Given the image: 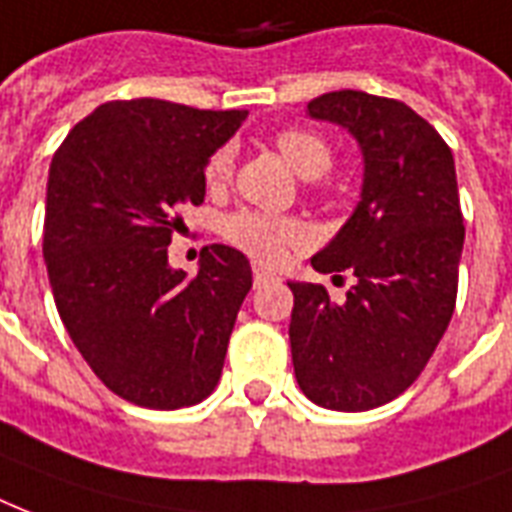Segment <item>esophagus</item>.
Listing matches in <instances>:
<instances>
[{
    "label": "esophagus",
    "mask_w": 512,
    "mask_h": 512,
    "mask_svg": "<svg viewBox=\"0 0 512 512\" xmlns=\"http://www.w3.org/2000/svg\"><path fill=\"white\" fill-rule=\"evenodd\" d=\"M272 280H277L275 272H269V269L264 267H256L253 264V285H264V283H272Z\"/></svg>",
    "instance_id": "obj_1"
}]
</instances>
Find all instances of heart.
<instances>
[{"mask_svg": "<svg viewBox=\"0 0 512 512\" xmlns=\"http://www.w3.org/2000/svg\"><path fill=\"white\" fill-rule=\"evenodd\" d=\"M275 146L277 152L283 154V160L304 178H320L323 173H328L331 162H334L331 146L310 130H280L275 136ZM229 176H232L229 149L213 152L202 168L205 186L221 189ZM221 237L229 245L248 253L251 259L264 261V264H280L288 253L310 243L312 232L296 216H275V213L243 208V211L229 213L221 219Z\"/></svg>", "mask_w": 512, "mask_h": 512, "instance_id": "heart-1", "label": "heart"}]
</instances>
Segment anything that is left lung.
I'll use <instances>...</instances> for the list:
<instances>
[{
	"mask_svg": "<svg viewBox=\"0 0 512 512\" xmlns=\"http://www.w3.org/2000/svg\"><path fill=\"white\" fill-rule=\"evenodd\" d=\"M307 112L350 130L366 170L355 213L312 256L318 272L355 275L347 299L288 283L293 371L312 403L368 411L417 382L454 315L465 243L457 170L449 144L403 101L336 90Z\"/></svg>",
	"mask_w": 512,
	"mask_h": 512,
	"instance_id": "obj_1",
	"label": "left lung"
}]
</instances>
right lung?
I'll return each instance as SVG.
<instances>
[{"label":"right lung","mask_w":512,"mask_h":512,"mask_svg":"<svg viewBox=\"0 0 512 512\" xmlns=\"http://www.w3.org/2000/svg\"><path fill=\"white\" fill-rule=\"evenodd\" d=\"M245 114L109 101L50 162L42 253L55 307L93 374L136 406H194L219 384L251 264L205 245L200 272L186 277L170 269L168 245L184 224L178 211L205 200V162Z\"/></svg>","instance_id":"right-lung-1"}]
</instances>
